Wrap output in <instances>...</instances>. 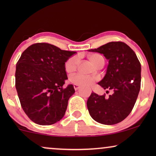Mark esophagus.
<instances>
[{"mask_svg": "<svg viewBox=\"0 0 156 156\" xmlns=\"http://www.w3.org/2000/svg\"><path fill=\"white\" fill-rule=\"evenodd\" d=\"M80 86H79V85H77V84H74V88L75 90H77V89H80Z\"/></svg>", "mask_w": 156, "mask_h": 156, "instance_id": "34e87169", "label": "esophagus"}]
</instances>
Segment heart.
Masks as SVG:
<instances>
[{
    "label": "heart",
    "mask_w": 156,
    "mask_h": 156,
    "mask_svg": "<svg viewBox=\"0 0 156 156\" xmlns=\"http://www.w3.org/2000/svg\"><path fill=\"white\" fill-rule=\"evenodd\" d=\"M88 58L94 65L97 67H103L105 64V59L103 56L98 53H92L88 55ZM80 62V57L77 55H74L68 58L65 63V69L67 73H72L75 71ZM70 82L74 84L82 86H90L98 80L97 76L85 75L77 73L70 76Z\"/></svg>",
    "instance_id": "b5f03b06"
}]
</instances>
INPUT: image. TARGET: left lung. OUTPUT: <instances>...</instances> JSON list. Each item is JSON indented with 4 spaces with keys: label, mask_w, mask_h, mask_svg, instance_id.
I'll use <instances>...</instances> for the list:
<instances>
[{
    "label": "left lung",
    "mask_w": 156,
    "mask_h": 156,
    "mask_svg": "<svg viewBox=\"0 0 156 156\" xmlns=\"http://www.w3.org/2000/svg\"><path fill=\"white\" fill-rule=\"evenodd\" d=\"M89 51L103 54L108 59L106 75L98 84L114 91L108 98L91 93L87 102L89 114L98 123L116 124L124 120L135 105L140 89V63L123 42H110Z\"/></svg>",
    "instance_id": "obj_1"
}]
</instances>
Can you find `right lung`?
<instances>
[{"instance_id": "1", "label": "right lung", "mask_w": 156, "mask_h": 156, "mask_svg": "<svg viewBox=\"0 0 156 156\" xmlns=\"http://www.w3.org/2000/svg\"><path fill=\"white\" fill-rule=\"evenodd\" d=\"M76 52L62 50L46 42L31 44L16 65V88L23 111L39 125H52L65 116L72 84L63 88L67 59Z\"/></svg>"}]
</instances>
